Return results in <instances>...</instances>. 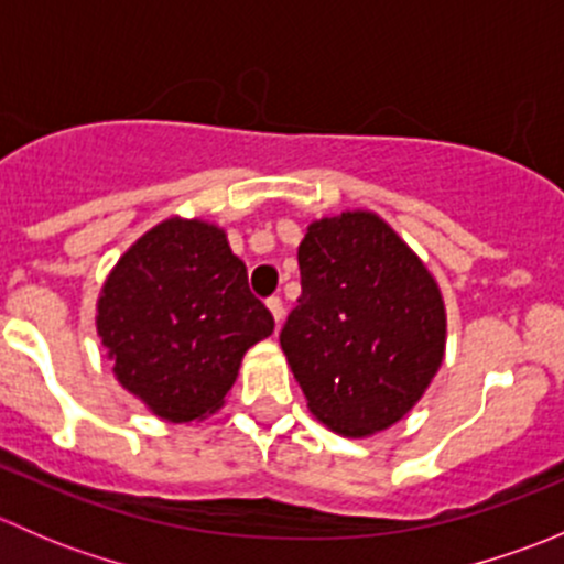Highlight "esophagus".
<instances>
[{"instance_id":"obj_1","label":"esophagus","mask_w":564,"mask_h":564,"mask_svg":"<svg viewBox=\"0 0 564 564\" xmlns=\"http://www.w3.org/2000/svg\"><path fill=\"white\" fill-rule=\"evenodd\" d=\"M267 308H270L272 316H275V324L283 322V300L281 297H270V300H267Z\"/></svg>"}]
</instances>
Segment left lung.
Here are the masks:
<instances>
[{"mask_svg":"<svg viewBox=\"0 0 564 564\" xmlns=\"http://www.w3.org/2000/svg\"><path fill=\"white\" fill-rule=\"evenodd\" d=\"M303 294L281 346L311 412L344 436L398 423L445 355V305L423 261L373 213L308 226Z\"/></svg>","mask_w":564,"mask_h":564,"instance_id":"obj_1","label":"left lung"}]
</instances>
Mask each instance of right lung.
<instances>
[{
    "label": "right lung",
    "instance_id": "right-lung-1",
    "mask_svg": "<svg viewBox=\"0 0 564 564\" xmlns=\"http://www.w3.org/2000/svg\"><path fill=\"white\" fill-rule=\"evenodd\" d=\"M275 327L248 289V270L218 226L163 220L108 275L98 333L119 384L158 417L215 412L242 355Z\"/></svg>",
    "mask_w": 564,
    "mask_h": 564
}]
</instances>
